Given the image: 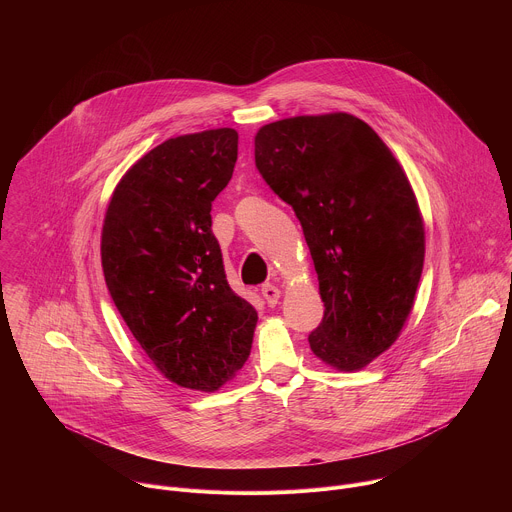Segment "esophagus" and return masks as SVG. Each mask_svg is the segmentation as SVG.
<instances>
[{
	"label": "esophagus",
	"mask_w": 512,
	"mask_h": 512,
	"mask_svg": "<svg viewBox=\"0 0 512 512\" xmlns=\"http://www.w3.org/2000/svg\"><path fill=\"white\" fill-rule=\"evenodd\" d=\"M261 295L265 297V301H267V305H269V307H275V305L279 303L281 291H279L273 283H265V285L261 287Z\"/></svg>",
	"instance_id": "34e87169"
}]
</instances>
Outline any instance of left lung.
Returning <instances> with one entry per match:
<instances>
[{
    "instance_id": "8db88e82",
    "label": "left lung",
    "mask_w": 512,
    "mask_h": 512,
    "mask_svg": "<svg viewBox=\"0 0 512 512\" xmlns=\"http://www.w3.org/2000/svg\"><path fill=\"white\" fill-rule=\"evenodd\" d=\"M255 165L293 207L319 277L325 315L311 351L341 371L369 365L399 337L423 273L425 227L405 171L349 113L261 127Z\"/></svg>"
}]
</instances>
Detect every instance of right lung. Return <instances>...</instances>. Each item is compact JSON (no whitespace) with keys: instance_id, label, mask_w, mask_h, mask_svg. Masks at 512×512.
<instances>
[{"instance_id":"1","label":"right lung","mask_w":512,"mask_h":512,"mask_svg":"<svg viewBox=\"0 0 512 512\" xmlns=\"http://www.w3.org/2000/svg\"><path fill=\"white\" fill-rule=\"evenodd\" d=\"M235 129L167 139L119 181L101 265L125 325L179 387L217 391L247 361L257 311L227 283L211 203L237 161Z\"/></svg>"}]
</instances>
